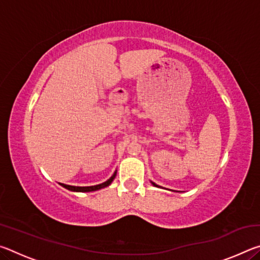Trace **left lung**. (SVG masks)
Masks as SVG:
<instances>
[{
	"label": "left lung",
	"instance_id": "1",
	"mask_svg": "<svg viewBox=\"0 0 260 260\" xmlns=\"http://www.w3.org/2000/svg\"><path fill=\"white\" fill-rule=\"evenodd\" d=\"M152 184H153V186H156V187H158V186H157V184H156V183H153V182H152Z\"/></svg>",
	"mask_w": 260,
	"mask_h": 260
}]
</instances>
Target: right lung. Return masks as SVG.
<instances>
[{
    "label": "right lung",
    "instance_id": "add662e5",
    "mask_svg": "<svg viewBox=\"0 0 260 260\" xmlns=\"http://www.w3.org/2000/svg\"><path fill=\"white\" fill-rule=\"evenodd\" d=\"M116 174L117 172H114L113 175L111 178H110L108 181H105L103 183H100V184H96V186H90V187H76V186H69V184H64V183H60L61 186L64 188L69 189V190H72V191H81V192H86V191H94V190H99L101 188H104V187H108L110 183L113 181V179L116 178Z\"/></svg>",
    "mask_w": 260,
    "mask_h": 260
}]
</instances>
